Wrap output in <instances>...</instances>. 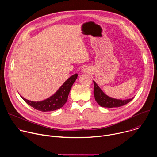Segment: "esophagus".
Returning a JSON list of instances; mask_svg holds the SVG:
<instances>
[{"instance_id": "obj_1", "label": "esophagus", "mask_w": 157, "mask_h": 157, "mask_svg": "<svg viewBox=\"0 0 157 157\" xmlns=\"http://www.w3.org/2000/svg\"><path fill=\"white\" fill-rule=\"evenodd\" d=\"M84 72H87V71H88V70H87V68H84L83 69V70H82Z\"/></svg>"}]
</instances>
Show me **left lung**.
I'll return each instance as SVG.
<instances>
[{
	"instance_id": "obj_1",
	"label": "left lung",
	"mask_w": 157,
	"mask_h": 157,
	"mask_svg": "<svg viewBox=\"0 0 157 157\" xmlns=\"http://www.w3.org/2000/svg\"><path fill=\"white\" fill-rule=\"evenodd\" d=\"M94 82V94L95 100L97 103L103 107H119L122 105H124L130 102L133 98L127 99H117L113 98H110L106 95L102 91V89L99 87L97 83L93 81Z\"/></svg>"
}]
</instances>
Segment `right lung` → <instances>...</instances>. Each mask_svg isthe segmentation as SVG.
Masks as SVG:
<instances>
[{
    "label": "right lung",
    "instance_id": "obj_1",
    "mask_svg": "<svg viewBox=\"0 0 157 157\" xmlns=\"http://www.w3.org/2000/svg\"><path fill=\"white\" fill-rule=\"evenodd\" d=\"M77 73L70 76L62 86L58 89L56 93L48 98L41 101H32L25 99L21 95V98L29 105L35 109L42 112L53 111L61 108L68 100V97L71 88L78 78Z\"/></svg>",
    "mask_w": 157,
    "mask_h": 157
}]
</instances>
